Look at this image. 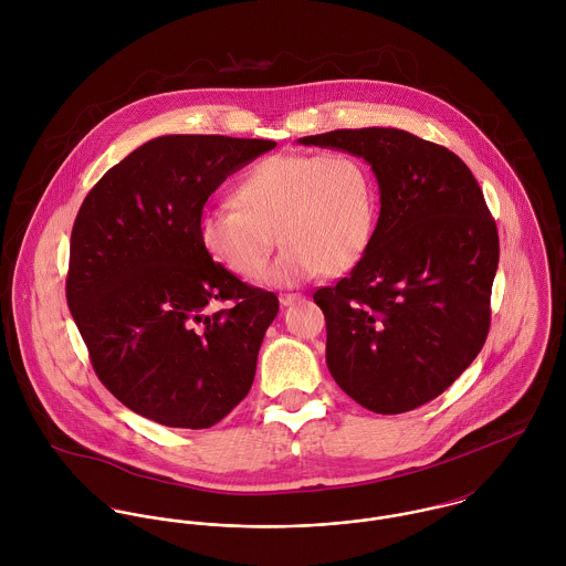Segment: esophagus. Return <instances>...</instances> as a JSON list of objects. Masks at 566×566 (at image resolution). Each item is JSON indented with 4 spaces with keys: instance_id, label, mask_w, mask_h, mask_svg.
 <instances>
[{
    "instance_id": "esophagus-1",
    "label": "esophagus",
    "mask_w": 566,
    "mask_h": 566,
    "mask_svg": "<svg viewBox=\"0 0 566 566\" xmlns=\"http://www.w3.org/2000/svg\"><path fill=\"white\" fill-rule=\"evenodd\" d=\"M279 301H281V305H283V307H290V305H294V303L303 301V296H301V294H281V296H279Z\"/></svg>"
}]
</instances>
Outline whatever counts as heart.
<instances>
[{
	"label": "heart",
	"mask_w": 566,
	"mask_h": 566,
	"mask_svg": "<svg viewBox=\"0 0 566 566\" xmlns=\"http://www.w3.org/2000/svg\"><path fill=\"white\" fill-rule=\"evenodd\" d=\"M235 202L202 211L200 242L231 272L259 279L276 231L283 250L265 281L279 287L350 272L379 220L373 169L348 153L265 157L243 174Z\"/></svg>",
	"instance_id": "heart-1"
}]
</instances>
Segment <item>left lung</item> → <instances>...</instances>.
Returning a JSON list of instances; mask_svg holds the SVG:
<instances>
[{
    "instance_id": "1",
    "label": "left lung",
    "mask_w": 566,
    "mask_h": 566,
    "mask_svg": "<svg viewBox=\"0 0 566 566\" xmlns=\"http://www.w3.org/2000/svg\"><path fill=\"white\" fill-rule=\"evenodd\" d=\"M298 144L361 157L379 182L366 256L314 294L328 373L377 413L429 403L471 366L490 328L499 235L473 171L399 128L331 130Z\"/></svg>"
}]
</instances>
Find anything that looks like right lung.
I'll list each match as a JSON object with an SVG mask.
<instances>
[{
    "mask_svg": "<svg viewBox=\"0 0 566 566\" xmlns=\"http://www.w3.org/2000/svg\"><path fill=\"white\" fill-rule=\"evenodd\" d=\"M276 142L165 135L111 167L74 222L67 305L95 375L135 413L207 429L248 395L272 292L200 242L209 196ZM232 301L216 313L212 307Z\"/></svg>",
    "mask_w": 566,
    "mask_h": 566,
    "instance_id": "right-lung-1",
    "label": "right lung"
}]
</instances>
